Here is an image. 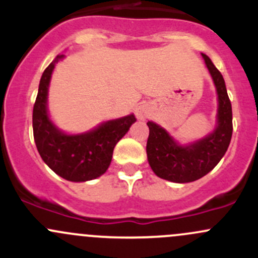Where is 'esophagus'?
I'll return each mask as SVG.
<instances>
[{"label": "esophagus", "mask_w": 258, "mask_h": 258, "mask_svg": "<svg viewBox=\"0 0 258 258\" xmlns=\"http://www.w3.org/2000/svg\"><path fill=\"white\" fill-rule=\"evenodd\" d=\"M148 114V106L145 103H141L136 107V116L139 119H145Z\"/></svg>", "instance_id": "esophagus-1"}]
</instances>
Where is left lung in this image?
<instances>
[{
  "label": "left lung",
  "instance_id": "left-lung-1",
  "mask_svg": "<svg viewBox=\"0 0 258 258\" xmlns=\"http://www.w3.org/2000/svg\"><path fill=\"white\" fill-rule=\"evenodd\" d=\"M202 56L218 95V121L213 134L189 146H179L162 127L147 122L148 163L158 177L177 183L196 181L212 171L227 151L232 137V106L225 80L209 56L204 53Z\"/></svg>",
  "mask_w": 258,
  "mask_h": 258
}]
</instances>
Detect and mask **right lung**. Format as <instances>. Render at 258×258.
<instances>
[{
    "label": "right lung",
    "mask_w": 258,
    "mask_h": 258,
    "mask_svg": "<svg viewBox=\"0 0 258 258\" xmlns=\"http://www.w3.org/2000/svg\"><path fill=\"white\" fill-rule=\"evenodd\" d=\"M63 57L58 54L43 71L33 105V139L46 165L67 181L85 182L106 172L112 160L113 148L136 122L134 114L108 121L93 131L69 136L57 130L47 114V91L54 64Z\"/></svg>",
    "instance_id": "add662e5"
}]
</instances>
